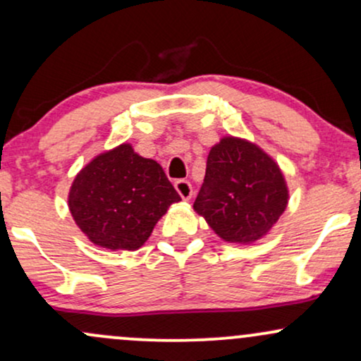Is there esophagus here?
<instances>
[{
    "label": "esophagus",
    "mask_w": 361,
    "mask_h": 361,
    "mask_svg": "<svg viewBox=\"0 0 361 361\" xmlns=\"http://www.w3.org/2000/svg\"><path fill=\"white\" fill-rule=\"evenodd\" d=\"M175 188H176V192L180 193V197L183 198V200H190V197H192V193H193V188H192V185H190V181L176 180L175 181Z\"/></svg>",
    "instance_id": "1"
}]
</instances>
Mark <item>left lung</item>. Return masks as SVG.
Segmentation results:
<instances>
[{
    "label": "left lung",
    "instance_id": "8db88e82",
    "mask_svg": "<svg viewBox=\"0 0 361 361\" xmlns=\"http://www.w3.org/2000/svg\"><path fill=\"white\" fill-rule=\"evenodd\" d=\"M287 204L283 173L263 149L233 135L210 149L193 209L219 238L239 244L258 241L275 226Z\"/></svg>",
    "mask_w": 361,
    "mask_h": 361
}]
</instances>
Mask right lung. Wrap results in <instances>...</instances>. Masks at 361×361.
<instances>
[{"label":"right lung","instance_id":"1","mask_svg":"<svg viewBox=\"0 0 361 361\" xmlns=\"http://www.w3.org/2000/svg\"><path fill=\"white\" fill-rule=\"evenodd\" d=\"M181 197L154 159L120 144L91 159L74 178L68 204L74 222L97 246L135 251L169 205Z\"/></svg>","mask_w":361,"mask_h":361}]
</instances>
